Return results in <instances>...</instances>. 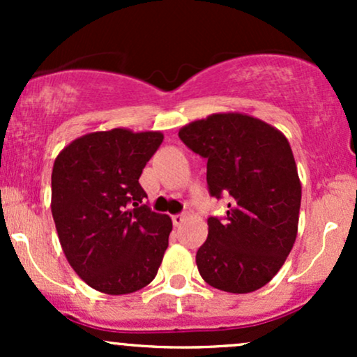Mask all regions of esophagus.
Returning <instances> with one entry per match:
<instances>
[{
    "instance_id": "1",
    "label": "esophagus",
    "mask_w": 357,
    "mask_h": 357,
    "mask_svg": "<svg viewBox=\"0 0 357 357\" xmlns=\"http://www.w3.org/2000/svg\"><path fill=\"white\" fill-rule=\"evenodd\" d=\"M186 220V215H173V223H174V227H181L183 225V221Z\"/></svg>"
}]
</instances>
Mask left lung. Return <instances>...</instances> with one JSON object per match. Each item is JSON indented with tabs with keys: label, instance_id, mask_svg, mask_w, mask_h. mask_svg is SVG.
Wrapping results in <instances>:
<instances>
[{
	"label": "left lung",
	"instance_id": "1",
	"mask_svg": "<svg viewBox=\"0 0 357 357\" xmlns=\"http://www.w3.org/2000/svg\"><path fill=\"white\" fill-rule=\"evenodd\" d=\"M179 139L206 159L215 198L230 196L223 218H208L196 252L199 275L215 289L248 294L267 285L296 243L302 186L289 141L247 114H211L181 127Z\"/></svg>",
	"mask_w": 357,
	"mask_h": 357
}]
</instances>
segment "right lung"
<instances>
[{
	"mask_svg": "<svg viewBox=\"0 0 357 357\" xmlns=\"http://www.w3.org/2000/svg\"><path fill=\"white\" fill-rule=\"evenodd\" d=\"M155 130H100L72 141L52 171V215L68 264L85 284L109 296L154 280L173 221L151 211L139 184L161 146Z\"/></svg>",
	"mask_w": 357,
	"mask_h": 357,
	"instance_id": "right-lung-1",
	"label": "right lung"
}]
</instances>
